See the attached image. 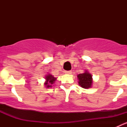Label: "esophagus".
Listing matches in <instances>:
<instances>
[{
  "label": "esophagus",
  "instance_id": "obj_1",
  "mask_svg": "<svg viewBox=\"0 0 127 127\" xmlns=\"http://www.w3.org/2000/svg\"><path fill=\"white\" fill-rule=\"evenodd\" d=\"M65 73L67 74H71L72 71H71V70H68V71H65Z\"/></svg>",
  "mask_w": 127,
  "mask_h": 127
}]
</instances>
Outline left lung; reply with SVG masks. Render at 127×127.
Instances as JSON below:
<instances>
[{
	"mask_svg": "<svg viewBox=\"0 0 127 127\" xmlns=\"http://www.w3.org/2000/svg\"><path fill=\"white\" fill-rule=\"evenodd\" d=\"M77 78L79 80L78 83L82 88L88 89L92 87L93 83L92 76L87 70H86L84 73L77 75Z\"/></svg>",
	"mask_w": 127,
	"mask_h": 127,
	"instance_id": "left-lung-1",
	"label": "left lung"
}]
</instances>
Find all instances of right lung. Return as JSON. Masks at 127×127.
I'll use <instances>...</instances> for the list:
<instances>
[{
  "label": "right lung",
  "instance_id": "right-lung-1",
  "mask_svg": "<svg viewBox=\"0 0 127 127\" xmlns=\"http://www.w3.org/2000/svg\"><path fill=\"white\" fill-rule=\"evenodd\" d=\"M46 82L44 83V85L46 86V88H51L53 84L57 80V78L53 76L52 75L49 74L46 76Z\"/></svg>",
  "mask_w": 127,
  "mask_h": 127
}]
</instances>
